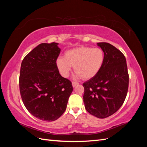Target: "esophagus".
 <instances>
[{
	"mask_svg": "<svg viewBox=\"0 0 147 147\" xmlns=\"http://www.w3.org/2000/svg\"><path fill=\"white\" fill-rule=\"evenodd\" d=\"M79 84V83H78V82H72V85H73V87H74L75 86H76V85H78Z\"/></svg>",
	"mask_w": 147,
	"mask_h": 147,
	"instance_id": "34e87169",
	"label": "esophagus"
}]
</instances>
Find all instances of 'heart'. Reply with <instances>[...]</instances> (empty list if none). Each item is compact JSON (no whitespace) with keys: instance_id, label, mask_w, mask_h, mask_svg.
Returning a JSON list of instances; mask_svg holds the SVG:
<instances>
[{"instance_id":"heart-1","label":"heart","mask_w":147,"mask_h":147,"mask_svg":"<svg viewBox=\"0 0 147 147\" xmlns=\"http://www.w3.org/2000/svg\"><path fill=\"white\" fill-rule=\"evenodd\" d=\"M104 60V52L102 49L80 47L65 52L64 58L57 59V65L62 76H67L73 66L78 76L88 80L98 73Z\"/></svg>"}]
</instances>
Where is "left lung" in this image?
Masks as SVG:
<instances>
[{
    "mask_svg": "<svg viewBox=\"0 0 147 147\" xmlns=\"http://www.w3.org/2000/svg\"><path fill=\"white\" fill-rule=\"evenodd\" d=\"M97 45L104 52L105 60L98 73L83 84L86 110L104 119L117 112L125 100L129 74L125 56L114 46L106 42Z\"/></svg>",
    "mask_w": 147,
    "mask_h": 147,
    "instance_id": "left-lung-1",
    "label": "left lung"
}]
</instances>
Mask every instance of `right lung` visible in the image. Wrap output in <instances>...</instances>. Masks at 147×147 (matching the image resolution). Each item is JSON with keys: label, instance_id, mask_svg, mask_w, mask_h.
I'll return each instance as SVG.
<instances>
[{"label": "right lung", "instance_id": "right-lung-1", "mask_svg": "<svg viewBox=\"0 0 147 147\" xmlns=\"http://www.w3.org/2000/svg\"><path fill=\"white\" fill-rule=\"evenodd\" d=\"M57 45L40 43L24 57L21 65L22 100L30 114L45 121L61 116L73 90L71 81L59 74L56 61L61 49Z\"/></svg>", "mask_w": 147, "mask_h": 147}]
</instances>
